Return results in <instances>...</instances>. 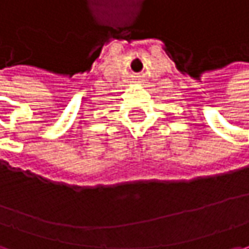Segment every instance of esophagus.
Segmentation results:
<instances>
[{
    "label": "esophagus",
    "instance_id": "obj_1",
    "mask_svg": "<svg viewBox=\"0 0 249 249\" xmlns=\"http://www.w3.org/2000/svg\"><path fill=\"white\" fill-rule=\"evenodd\" d=\"M135 83H137V81H135Z\"/></svg>",
    "mask_w": 249,
    "mask_h": 249
}]
</instances>
